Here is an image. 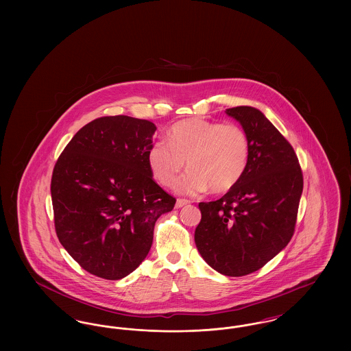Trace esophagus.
I'll list each match as a JSON object with an SVG mask.
<instances>
[{"instance_id": "34e87169", "label": "esophagus", "mask_w": 351, "mask_h": 351, "mask_svg": "<svg viewBox=\"0 0 351 351\" xmlns=\"http://www.w3.org/2000/svg\"><path fill=\"white\" fill-rule=\"evenodd\" d=\"M189 201L184 200V199H178L176 200V208H183L184 205H188Z\"/></svg>"}]
</instances>
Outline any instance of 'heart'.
Instances as JSON below:
<instances>
[{"label":"heart","instance_id":"heart-1","mask_svg":"<svg viewBox=\"0 0 351 351\" xmlns=\"http://www.w3.org/2000/svg\"><path fill=\"white\" fill-rule=\"evenodd\" d=\"M167 139L151 146L147 165L156 182L169 186L186 160L189 171L175 184L179 193L199 195L210 188L215 193L228 192L249 168L250 139L237 125L189 118L175 123Z\"/></svg>","mask_w":351,"mask_h":351}]
</instances>
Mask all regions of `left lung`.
<instances>
[{
  "mask_svg": "<svg viewBox=\"0 0 351 351\" xmlns=\"http://www.w3.org/2000/svg\"><path fill=\"white\" fill-rule=\"evenodd\" d=\"M249 135L251 158L242 180L219 200L200 202L195 232L202 259L225 276L263 267L291 241L302 193L299 159L256 108L226 109Z\"/></svg>",
  "mask_w": 351,
  "mask_h": 351,
  "instance_id": "1",
  "label": "left lung"
}]
</instances>
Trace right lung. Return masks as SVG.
Listing matches in <instances>:
<instances>
[{
  "label": "right lung",
  "mask_w": 351,
  "mask_h": 351,
  "mask_svg": "<svg viewBox=\"0 0 351 351\" xmlns=\"http://www.w3.org/2000/svg\"><path fill=\"white\" fill-rule=\"evenodd\" d=\"M155 130L147 119L97 118L73 135L53 167L58 238L85 271L102 279L132 274L150 251L156 219L175 206L147 165Z\"/></svg>",
  "instance_id": "1"
}]
</instances>
